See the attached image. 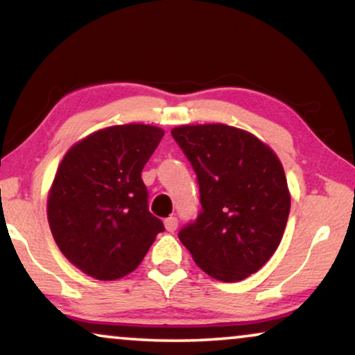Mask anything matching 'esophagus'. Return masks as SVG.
Returning <instances> with one entry per match:
<instances>
[{
	"instance_id": "34e87169",
	"label": "esophagus",
	"mask_w": 355,
	"mask_h": 355,
	"mask_svg": "<svg viewBox=\"0 0 355 355\" xmlns=\"http://www.w3.org/2000/svg\"><path fill=\"white\" fill-rule=\"evenodd\" d=\"M164 227H166L168 232H174L178 230V218L176 216H169L164 220Z\"/></svg>"
}]
</instances>
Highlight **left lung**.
<instances>
[{"mask_svg": "<svg viewBox=\"0 0 355 355\" xmlns=\"http://www.w3.org/2000/svg\"><path fill=\"white\" fill-rule=\"evenodd\" d=\"M171 134L197 174L202 203L179 239L211 278L245 279L283 239L291 210L283 164L259 137L232 125H178Z\"/></svg>", "mask_w": 355, "mask_h": 355, "instance_id": "obj_1", "label": "left lung"}]
</instances>
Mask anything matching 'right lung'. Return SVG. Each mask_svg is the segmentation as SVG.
<instances>
[{
  "instance_id": "add662e5",
  "label": "right lung",
  "mask_w": 355,
  "mask_h": 355,
  "mask_svg": "<svg viewBox=\"0 0 355 355\" xmlns=\"http://www.w3.org/2000/svg\"><path fill=\"white\" fill-rule=\"evenodd\" d=\"M164 135L150 124L111 125L67 150L46 215L62 255L85 275L114 281L147 255L162 220L148 211L142 169Z\"/></svg>"
}]
</instances>
